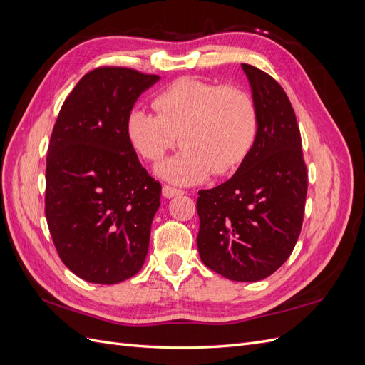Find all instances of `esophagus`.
Wrapping results in <instances>:
<instances>
[{"label":"esophagus","instance_id":"obj_1","mask_svg":"<svg viewBox=\"0 0 365 365\" xmlns=\"http://www.w3.org/2000/svg\"><path fill=\"white\" fill-rule=\"evenodd\" d=\"M182 193H184L182 190L175 189V187H170V185H164V187H163V196L168 197V200H170V197H173V196L182 195Z\"/></svg>","mask_w":365,"mask_h":365}]
</instances>
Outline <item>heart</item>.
Listing matches in <instances>:
<instances>
[{
  "label": "heart",
  "instance_id": "1",
  "mask_svg": "<svg viewBox=\"0 0 365 365\" xmlns=\"http://www.w3.org/2000/svg\"><path fill=\"white\" fill-rule=\"evenodd\" d=\"M157 114L132 109L126 130L143 158L158 161L178 145L182 150L163 163L168 181L190 185L235 172L257 138L259 118L252 98L242 90L182 77L161 90L152 102Z\"/></svg>",
  "mask_w": 365,
  "mask_h": 365
}]
</instances>
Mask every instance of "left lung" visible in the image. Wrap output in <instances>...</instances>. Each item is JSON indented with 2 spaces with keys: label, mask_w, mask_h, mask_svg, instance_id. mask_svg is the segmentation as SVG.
<instances>
[{
  "label": "left lung",
  "mask_w": 365,
  "mask_h": 365,
  "mask_svg": "<svg viewBox=\"0 0 365 365\" xmlns=\"http://www.w3.org/2000/svg\"><path fill=\"white\" fill-rule=\"evenodd\" d=\"M257 109L259 130L236 173L200 190L197 251L205 267L235 282H259L288 260L300 236L307 170L300 129L283 88L242 63Z\"/></svg>",
  "instance_id": "left-lung-1"
}]
</instances>
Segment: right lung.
Listing matches in <instances>:
<instances>
[{"label": "right lung", "instance_id": "1", "mask_svg": "<svg viewBox=\"0 0 365 365\" xmlns=\"http://www.w3.org/2000/svg\"><path fill=\"white\" fill-rule=\"evenodd\" d=\"M158 81L123 67L96 68L65 98L53 128L47 224L65 267L90 283L123 282L146 260L161 184L138 161L126 121Z\"/></svg>", "mask_w": 365, "mask_h": 365}]
</instances>
